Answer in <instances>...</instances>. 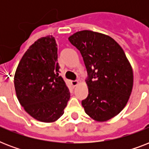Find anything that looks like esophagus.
<instances>
[{
	"mask_svg": "<svg viewBox=\"0 0 149 149\" xmlns=\"http://www.w3.org/2000/svg\"><path fill=\"white\" fill-rule=\"evenodd\" d=\"M79 80H72V81H71V84H72V86H77V85H78V84H79Z\"/></svg>",
	"mask_w": 149,
	"mask_h": 149,
	"instance_id": "1",
	"label": "esophagus"
}]
</instances>
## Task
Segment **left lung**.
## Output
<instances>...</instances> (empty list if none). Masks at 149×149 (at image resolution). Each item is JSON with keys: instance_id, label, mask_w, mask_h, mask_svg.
I'll return each mask as SVG.
<instances>
[{"instance_id": "left-lung-1", "label": "left lung", "mask_w": 149, "mask_h": 149, "mask_svg": "<svg viewBox=\"0 0 149 149\" xmlns=\"http://www.w3.org/2000/svg\"><path fill=\"white\" fill-rule=\"evenodd\" d=\"M86 65L89 94L82 100L89 117L104 122L118 115L129 100L134 82L131 63L113 38L84 30L69 37Z\"/></svg>"}]
</instances>
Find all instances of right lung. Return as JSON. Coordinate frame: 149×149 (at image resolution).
<instances>
[{
    "label": "right lung",
    "mask_w": 149,
    "mask_h": 149,
    "mask_svg": "<svg viewBox=\"0 0 149 149\" xmlns=\"http://www.w3.org/2000/svg\"><path fill=\"white\" fill-rule=\"evenodd\" d=\"M57 45L52 36L42 37L29 48L15 71L17 100L29 115L42 122H54L64 113L70 98L58 76Z\"/></svg>",
    "instance_id": "obj_1"
}]
</instances>
